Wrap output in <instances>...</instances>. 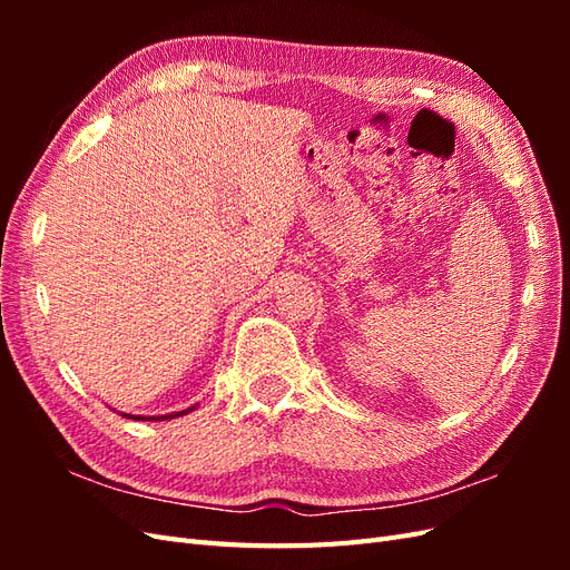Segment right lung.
I'll list each match as a JSON object with an SVG mask.
<instances>
[{
  "label": "right lung",
  "mask_w": 570,
  "mask_h": 570,
  "mask_svg": "<svg viewBox=\"0 0 570 570\" xmlns=\"http://www.w3.org/2000/svg\"><path fill=\"white\" fill-rule=\"evenodd\" d=\"M189 411V409H187ZM187 411H178V413H170V416H161V419H176V416H183V413H187ZM140 419V416H137ZM142 421H147V419H142Z\"/></svg>",
  "instance_id": "right-lung-1"
}]
</instances>
